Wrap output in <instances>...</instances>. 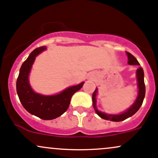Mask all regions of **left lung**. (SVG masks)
<instances>
[{
	"mask_svg": "<svg viewBox=\"0 0 158 158\" xmlns=\"http://www.w3.org/2000/svg\"><path fill=\"white\" fill-rule=\"evenodd\" d=\"M128 58V64L130 65H139V63L136 58L131 55L130 52H126ZM136 76H137V81H138V88H139V94L138 97L136 98V100L135 103L131 106V108H129L126 112H123V113L120 114V115H108L106 114L104 112H101L98 110L96 108V94L98 92V89L96 88L92 94V100H93V106L94 108L95 112L97 114L100 116L102 118L106 119V120H110L112 121H124L125 119L128 118L131 116H132L136 113L137 111L139 110L141 107L143 102L145 98V82H144V72L142 67H139L136 70Z\"/></svg>",
	"mask_w": 158,
	"mask_h": 158,
	"instance_id": "obj_1",
	"label": "left lung"
}]
</instances>
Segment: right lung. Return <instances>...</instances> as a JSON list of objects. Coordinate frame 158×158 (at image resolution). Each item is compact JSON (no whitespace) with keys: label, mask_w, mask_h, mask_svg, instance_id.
Masks as SVG:
<instances>
[{"label":"right lung","mask_w":158,"mask_h":158,"mask_svg":"<svg viewBox=\"0 0 158 158\" xmlns=\"http://www.w3.org/2000/svg\"><path fill=\"white\" fill-rule=\"evenodd\" d=\"M46 48L45 46L35 48L22 64L16 81V91L21 103L29 113L43 120H52L67 111L72 96L82 88L84 82L52 96H44L34 92L29 85V73L36 56Z\"/></svg>","instance_id":"1"}]
</instances>
